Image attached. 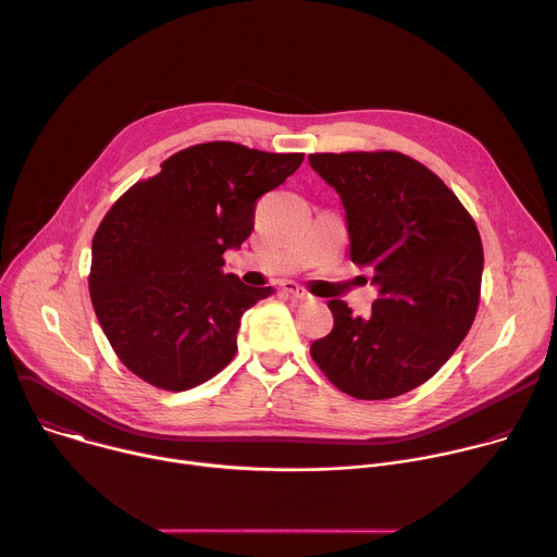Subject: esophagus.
I'll use <instances>...</instances> for the list:
<instances>
[{"label": "esophagus", "mask_w": 557, "mask_h": 557, "mask_svg": "<svg viewBox=\"0 0 557 557\" xmlns=\"http://www.w3.org/2000/svg\"><path fill=\"white\" fill-rule=\"evenodd\" d=\"M282 290H284L286 295L299 299V301H312V295H310L304 286H299L297 282H284V284H282Z\"/></svg>", "instance_id": "34e87169"}]
</instances>
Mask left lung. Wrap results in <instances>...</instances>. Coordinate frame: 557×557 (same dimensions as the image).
Listing matches in <instances>:
<instances>
[{"mask_svg":"<svg viewBox=\"0 0 557 557\" xmlns=\"http://www.w3.org/2000/svg\"><path fill=\"white\" fill-rule=\"evenodd\" d=\"M342 198L350 260L370 269L376 299L355 317L331 299V335L312 361L346 394L383 401L425 383L454 355L479 310L483 245L447 185L399 151L310 153Z\"/></svg>","mask_w":557,"mask_h":557,"instance_id":"left-lung-1","label":"left lung"}]
</instances>
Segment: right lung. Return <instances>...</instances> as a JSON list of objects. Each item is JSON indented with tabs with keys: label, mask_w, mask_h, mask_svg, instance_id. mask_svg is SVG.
I'll return each instance as SVG.
<instances>
[{
	"label": "right lung",
	"mask_w": 557,
	"mask_h": 557,
	"mask_svg": "<svg viewBox=\"0 0 557 557\" xmlns=\"http://www.w3.org/2000/svg\"><path fill=\"white\" fill-rule=\"evenodd\" d=\"M301 161L304 153L202 143L170 156L161 174L114 202L92 240L90 297L136 376L183 392L233 359L245 310L275 290L222 273V256L243 247L256 200Z\"/></svg>",
	"instance_id": "add662e5"
}]
</instances>
